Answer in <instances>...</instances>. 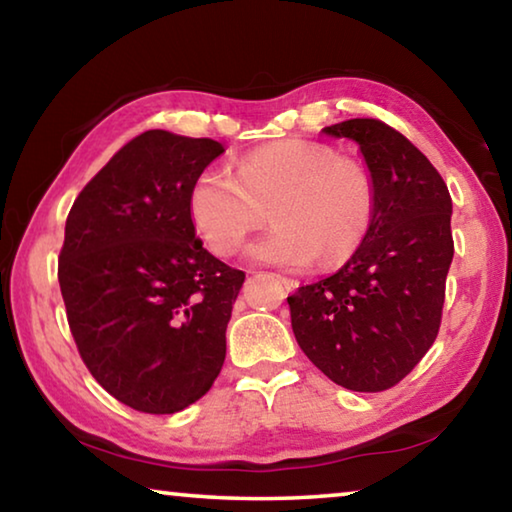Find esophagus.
Returning <instances> with one entry per match:
<instances>
[{"mask_svg":"<svg viewBox=\"0 0 512 512\" xmlns=\"http://www.w3.org/2000/svg\"><path fill=\"white\" fill-rule=\"evenodd\" d=\"M278 278H280L282 285H285V289H287V291H294V289H298V280H294V278H287V275H278Z\"/></svg>","mask_w":512,"mask_h":512,"instance_id":"obj_1","label":"esophagus"}]
</instances>
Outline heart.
Listing matches in <instances>:
<instances>
[{
  "label": "heart",
  "mask_w": 512,
  "mask_h": 512,
  "mask_svg": "<svg viewBox=\"0 0 512 512\" xmlns=\"http://www.w3.org/2000/svg\"><path fill=\"white\" fill-rule=\"evenodd\" d=\"M275 225L248 246L255 262L305 269L344 264L367 237L376 186L358 159L337 157L330 145L282 141L243 157L237 173L207 168L193 180L189 214L218 255H230L264 223Z\"/></svg>",
  "instance_id": "obj_1"
}]
</instances>
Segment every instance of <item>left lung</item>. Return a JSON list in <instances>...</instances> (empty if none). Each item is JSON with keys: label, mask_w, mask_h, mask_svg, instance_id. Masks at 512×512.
Masks as SVG:
<instances>
[{"label": "left lung", "mask_w": 512, "mask_h": 512, "mask_svg": "<svg viewBox=\"0 0 512 512\" xmlns=\"http://www.w3.org/2000/svg\"><path fill=\"white\" fill-rule=\"evenodd\" d=\"M323 134L358 143L376 212L342 269L287 298L291 328L332 383L383 392L417 367L440 330L453 259L451 196L431 161L380 120H344Z\"/></svg>", "instance_id": "8db88e82"}]
</instances>
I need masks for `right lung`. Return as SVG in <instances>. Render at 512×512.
Segmentation results:
<instances>
[{
  "label": "right lung",
  "instance_id": "obj_1",
  "mask_svg": "<svg viewBox=\"0 0 512 512\" xmlns=\"http://www.w3.org/2000/svg\"><path fill=\"white\" fill-rule=\"evenodd\" d=\"M225 148L150 129L113 154L66 221L59 285L79 355L129 408L173 415L209 392L243 271L202 248L196 177Z\"/></svg>",
  "mask_w": 512,
  "mask_h": 512
}]
</instances>
